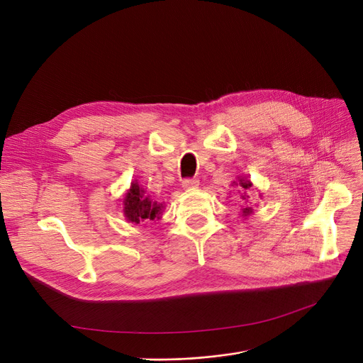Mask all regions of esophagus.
I'll return each instance as SVG.
<instances>
[{"label":"esophagus","instance_id":"34e87169","mask_svg":"<svg viewBox=\"0 0 363 363\" xmlns=\"http://www.w3.org/2000/svg\"><path fill=\"white\" fill-rule=\"evenodd\" d=\"M199 184H200V181L197 178H185V179H182V186L186 188V189H193V188L199 186Z\"/></svg>","mask_w":363,"mask_h":363}]
</instances>
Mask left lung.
I'll list each match as a JSON object with an SVG mask.
<instances>
[{"instance_id": "obj_1", "label": "left lung", "mask_w": 363, "mask_h": 363, "mask_svg": "<svg viewBox=\"0 0 363 363\" xmlns=\"http://www.w3.org/2000/svg\"><path fill=\"white\" fill-rule=\"evenodd\" d=\"M250 186H252V184H250V181H244V179H241V188H242V196H241V199H242V204H247V201H249V194H247V189H250ZM244 211V215H250L252 213V207H245V208H242Z\"/></svg>"}]
</instances>
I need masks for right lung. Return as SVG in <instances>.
I'll list each match as a JSON object with an SVG mask.
<instances>
[{
	"label": "right lung",
	"mask_w": 363,
	"mask_h": 363,
	"mask_svg": "<svg viewBox=\"0 0 363 363\" xmlns=\"http://www.w3.org/2000/svg\"><path fill=\"white\" fill-rule=\"evenodd\" d=\"M123 212L132 223H141L145 220H155L160 218V206L151 204L148 197L143 194V189L133 182L129 193L123 200Z\"/></svg>",
	"instance_id": "1"
}]
</instances>
